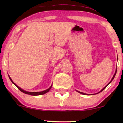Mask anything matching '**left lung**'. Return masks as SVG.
<instances>
[{
  "instance_id": "8db88e82",
  "label": "left lung",
  "mask_w": 123,
  "mask_h": 123,
  "mask_svg": "<svg viewBox=\"0 0 123 123\" xmlns=\"http://www.w3.org/2000/svg\"><path fill=\"white\" fill-rule=\"evenodd\" d=\"M117 68H116V70H115V73H114V75H113V77H112V79H111V80H110V82H109V83L108 84H107V85L106 86H105V87H104V88H102V90H101L100 92H98V93H96V94H97V93H100V92H101V91H103V90H104V89H105V88H106V87L107 86H108V85H109V84H110V83H111V82L112 81V80H113V79L114 78V77H115V75H116V73H117ZM76 91H77V92H78V93H80V94H82V95H88V94H86V93H83V92H80V91H77V90H76Z\"/></svg>"
}]
</instances>
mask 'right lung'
<instances>
[{
    "label": "right lung",
    "instance_id": "obj_1",
    "mask_svg": "<svg viewBox=\"0 0 123 123\" xmlns=\"http://www.w3.org/2000/svg\"><path fill=\"white\" fill-rule=\"evenodd\" d=\"M9 76V75H8ZM9 78L10 79V80H11V81L12 82V83L14 84V85L16 86L17 87V88L19 89V90L21 91V92H22L23 93H26V94H27V95H32V96H38V95H44V94L46 93L47 92H48L50 90V89L52 87V85L50 86V88H49L48 89H47V90H44V91H40V92H28V91H25L23 90V89H22L21 88H20V87L19 86H18L17 85H16V83H14V82H13V81L12 80L11 77H10L9 76Z\"/></svg>",
    "mask_w": 123,
    "mask_h": 123
}]
</instances>
